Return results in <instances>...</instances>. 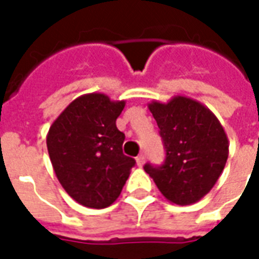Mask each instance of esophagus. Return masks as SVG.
I'll list each match as a JSON object with an SVG mask.
<instances>
[{
  "label": "esophagus",
  "instance_id": "obj_1",
  "mask_svg": "<svg viewBox=\"0 0 259 259\" xmlns=\"http://www.w3.org/2000/svg\"><path fill=\"white\" fill-rule=\"evenodd\" d=\"M136 162H137V165H139V166H143V165H144V162H146V157H144L143 154H140L139 157L136 158Z\"/></svg>",
  "mask_w": 259,
  "mask_h": 259
}]
</instances>
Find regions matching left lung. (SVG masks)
<instances>
[{
	"instance_id": "1",
	"label": "left lung",
	"mask_w": 259,
	"mask_h": 259,
	"mask_svg": "<svg viewBox=\"0 0 259 259\" xmlns=\"http://www.w3.org/2000/svg\"><path fill=\"white\" fill-rule=\"evenodd\" d=\"M148 109L157 120L166 159L162 166L147 163L144 169L166 200L194 204L222 175L229 157L226 132L209 108L189 97L152 101Z\"/></svg>"
}]
</instances>
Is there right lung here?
Returning <instances> with one entry per match:
<instances>
[{
	"label": "right lung",
	"mask_w": 259,
	"mask_h": 259,
	"mask_svg": "<svg viewBox=\"0 0 259 259\" xmlns=\"http://www.w3.org/2000/svg\"><path fill=\"white\" fill-rule=\"evenodd\" d=\"M124 104L102 93H89L70 102L48 130L55 176L65 191L87 208L113 204L135 166V159L122 151L124 135L116 127Z\"/></svg>",
	"instance_id": "add662e5"
}]
</instances>
